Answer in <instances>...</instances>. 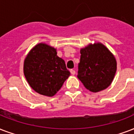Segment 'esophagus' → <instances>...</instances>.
I'll return each instance as SVG.
<instances>
[{"instance_id":"esophagus-1","label":"esophagus","mask_w":134,"mask_h":134,"mask_svg":"<svg viewBox=\"0 0 134 134\" xmlns=\"http://www.w3.org/2000/svg\"><path fill=\"white\" fill-rule=\"evenodd\" d=\"M70 73H71L72 75H74V74H75V71H74V69H70Z\"/></svg>"}]
</instances>
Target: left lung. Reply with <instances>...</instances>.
<instances>
[{
    "instance_id": "left-lung-1",
    "label": "left lung",
    "mask_w": 134,
    "mask_h": 134,
    "mask_svg": "<svg viewBox=\"0 0 134 134\" xmlns=\"http://www.w3.org/2000/svg\"><path fill=\"white\" fill-rule=\"evenodd\" d=\"M77 77L86 89L96 93L111 84L117 71L115 56L100 43L89 44L80 51Z\"/></svg>"
}]
</instances>
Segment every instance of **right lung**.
<instances>
[{"label": "right lung", "instance_id": "obj_1", "mask_svg": "<svg viewBox=\"0 0 134 134\" xmlns=\"http://www.w3.org/2000/svg\"><path fill=\"white\" fill-rule=\"evenodd\" d=\"M24 74L29 86L43 96L52 97L63 86L70 72L56 49L38 43L31 49L24 63Z\"/></svg>", "mask_w": 134, "mask_h": 134}]
</instances>
